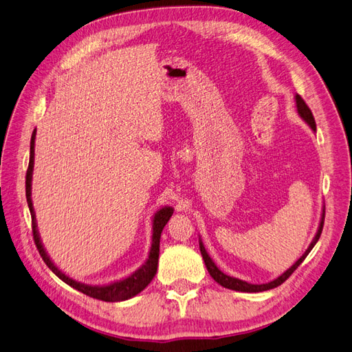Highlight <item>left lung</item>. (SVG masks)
I'll list each match as a JSON object with an SVG mask.
<instances>
[{"mask_svg": "<svg viewBox=\"0 0 352 352\" xmlns=\"http://www.w3.org/2000/svg\"><path fill=\"white\" fill-rule=\"evenodd\" d=\"M295 102H296V111L298 114L301 116V119L311 127V129L316 132V122H314V117H313V113L311 110L308 109V105L305 104V101L300 97V95H295ZM323 223H324V208H323V212H322V219H320V225H318V229H317V233L314 239L311 241L310 247L307 248V251L301 255V258H298V261H295V264H292L289 269H287L285 273H282L279 278H276L274 280L269 282V283H261V285H252V283H248L245 280H241V279H236V278H232V276H228L223 273L217 265L214 264V261H212L210 258V255L207 254L206 251V247L202 245V241L199 239V251H201V255H202V260H204L206 263V267L210 273V276L212 279H214L219 285H221L223 287H228V289H232V291H239V292H263V291H269V289H273V287H278L279 285H282L289 276L298 269V265H300L308 254H310V251L313 250L314 245L317 243L318 238H320L322 235V230H323Z\"/></svg>", "mask_w": 352, "mask_h": 352, "instance_id": "obj_1", "label": "left lung"}]
</instances>
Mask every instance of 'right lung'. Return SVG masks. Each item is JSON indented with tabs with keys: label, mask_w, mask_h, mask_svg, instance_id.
<instances>
[{
	"label": "right lung",
	"mask_w": 352,
	"mask_h": 352,
	"mask_svg": "<svg viewBox=\"0 0 352 352\" xmlns=\"http://www.w3.org/2000/svg\"><path fill=\"white\" fill-rule=\"evenodd\" d=\"M35 136H36V131H34V133H32V138H30V157H29V167L26 172V199H28V206L30 210V217H32V232H34V239H35L36 248L41 254L42 260H44V263L48 265L50 270L56 276H58L63 282L91 298H97V300H101L105 302H117V301H124V300H129V298H133L135 295L144 291L145 287L150 285V282L154 279V276L157 273V265H158L160 238H162V232H163L164 226L167 225V221L173 214V208L163 207L154 214L153 242H151L150 254H148L146 261L135 273H132L129 278L122 279V280H116V282H111L109 285H102V286L87 285V283H80L78 280L70 279L69 276L63 273L57 267V265L51 261L50 255L44 250V245H42L39 233H38L34 204H32V173H34V160H35Z\"/></svg>",
	"instance_id": "right-lung-1"
}]
</instances>
